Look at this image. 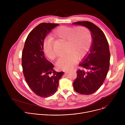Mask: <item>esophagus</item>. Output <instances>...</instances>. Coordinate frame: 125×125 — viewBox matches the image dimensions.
<instances>
[{
    "mask_svg": "<svg viewBox=\"0 0 125 125\" xmlns=\"http://www.w3.org/2000/svg\"><path fill=\"white\" fill-rule=\"evenodd\" d=\"M69 71H73V70H65V72H69Z\"/></svg>",
    "mask_w": 125,
    "mask_h": 125,
    "instance_id": "obj_1",
    "label": "esophagus"
}]
</instances>
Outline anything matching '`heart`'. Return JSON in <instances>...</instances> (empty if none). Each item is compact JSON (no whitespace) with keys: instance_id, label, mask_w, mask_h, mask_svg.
<instances>
[{"instance_id":"obj_1","label":"heart","mask_w":125,"mask_h":125,"mask_svg":"<svg viewBox=\"0 0 125 125\" xmlns=\"http://www.w3.org/2000/svg\"><path fill=\"white\" fill-rule=\"evenodd\" d=\"M53 36L65 41V54L60 57L56 65L58 69L65 70L73 67L78 59L84 57L90 50L93 41L92 34L87 28L61 26L53 31ZM54 41L48 37L42 43L43 51L50 60H54L57 54L53 48Z\"/></svg>"}]
</instances>
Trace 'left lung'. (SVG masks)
I'll list each match as a JSON object with an SVG mask.
<instances>
[{"mask_svg": "<svg viewBox=\"0 0 125 125\" xmlns=\"http://www.w3.org/2000/svg\"><path fill=\"white\" fill-rule=\"evenodd\" d=\"M90 29L93 37L92 45L88 53L79 66L83 69L77 71V77L73 83L75 91L82 94L89 95L96 92L107 75L110 66L109 44L101 29L89 21L73 23Z\"/></svg>", "mask_w": 125, "mask_h": 125, "instance_id": "8db88e82", "label": "left lung"}]
</instances>
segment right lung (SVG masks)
I'll list each match as a JSON object with an SVG mask.
<instances>
[{"label": "right lung", "instance_id": "1", "mask_svg": "<svg viewBox=\"0 0 125 125\" xmlns=\"http://www.w3.org/2000/svg\"><path fill=\"white\" fill-rule=\"evenodd\" d=\"M57 24H40L28 34L22 51V65L25 80L37 95L47 97L57 90L63 72H57L53 64L44 56L42 43L47 34Z\"/></svg>", "mask_w": 125, "mask_h": 125}]
</instances>
